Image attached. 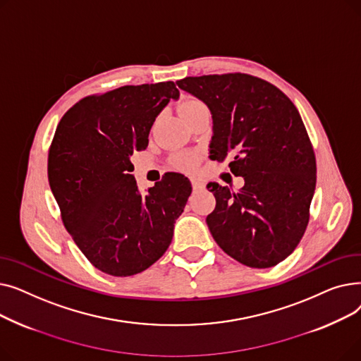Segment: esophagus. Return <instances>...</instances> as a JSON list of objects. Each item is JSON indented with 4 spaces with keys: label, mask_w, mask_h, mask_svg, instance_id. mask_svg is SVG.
<instances>
[{
    "label": "esophagus",
    "mask_w": 361,
    "mask_h": 361,
    "mask_svg": "<svg viewBox=\"0 0 361 361\" xmlns=\"http://www.w3.org/2000/svg\"><path fill=\"white\" fill-rule=\"evenodd\" d=\"M190 181H192V187H193V190H200V188H203V187H204L203 181H200V180H197V178H192Z\"/></svg>",
    "instance_id": "34e87169"
}]
</instances>
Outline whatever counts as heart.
<instances>
[{
    "mask_svg": "<svg viewBox=\"0 0 361 361\" xmlns=\"http://www.w3.org/2000/svg\"><path fill=\"white\" fill-rule=\"evenodd\" d=\"M203 108H206V105L202 101L195 99V98H187L180 104V112H181L183 117L190 116V114H193L199 109H203ZM197 159H199V157L196 154H183V155L177 157L174 162L180 169L190 171L196 166Z\"/></svg>",
    "mask_w": 361,
    "mask_h": 361,
    "instance_id": "obj_1",
    "label": "heart"
}]
</instances>
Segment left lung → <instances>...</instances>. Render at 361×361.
Here are the masks:
<instances>
[{
    "label": "left lung",
    "mask_w": 361,
    "mask_h": 361,
    "mask_svg": "<svg viewBox=\"0 0 361 361\" xmlns=\"http://www.w3.org/2000/svg\"><path fill=\"white\" fill-rule=\"evenodd\" d=\"M178 87L211 109V159H230L244 185L209 183L216 206L206 224L219 247L250 268L287 259L305 234L316 187L313 146L295 105L244 73L185 78Z\"/></svg>",
    "instance_id": "8db88e82"
}]
</instances>
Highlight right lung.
I'll return each instance as SVG.
<instances>
[{"mask_svg": "<svg viewBox=\"0 0 361 361\" xmlns=\"http://www.w3.org/2000/svg\"><path fill=\"white\" fill-rule=\"evenodd\" d=\"M174 82L123 86L92 94L61 118L48 154V180L66 230L94 268L112 276L147 269L168 249L192 184L166 173L140 195L130 158L149 131Z\"/></svg>", "mask_w": 361, "mask_h": 361, "instance_id": "right-lung-1", "label": "right lung"}]
</instances>
